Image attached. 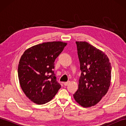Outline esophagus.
<instances>
[{"label": "esophagus", "instance_id": "34e87169", "mask_svg": "<svg viewBox=\"0 0 126 126\" xmlns=\"http://www.w3.org/2000/svg\"><path fill=\"white\" fill-rule=\"evenodd\" d=\"M69 83H70V81H68L64 83V85L65 86H66V85H68Z\"/></svg>", "mask_w": 126, "mask_h": 126}]
</instances>
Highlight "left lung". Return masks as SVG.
Masks as SVG:
<instances>
[{"mask_svg": "<svg viewBox=\"0 0 126 126\" xmlns=\"http://www.w3.org/2000/svg\"><path fill=\"white\" fill-rule=\"evenodd\" d=\"M81 74L74 97L83 107L95 106L109 89L111 66L102 51L86 42H76Z\"/></svg>", "mask_w": 126, "mask_h": 126, "instance_id": "8db88e82", "label": "left lung"}]
</instances>
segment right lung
I'll list each match as a JSON object with an SVG mask.
<instances>
[{
  "instance_id": "right-lung-1",
  "label": "right lung",
  "mask_w": 126,
  "mask_h": 126,
  "mask_svg": "<svg viewBox=\"0 0 126 126\" xmlns=\"http://www.w3.org/2000/svg\"><path fill=\"white\" fill-rule=\"evenodd\" d=\"M66 45L62 42L43 43L29 48L21 57L19 81L23 92L34 103L48 102L61 88L53 71L54 62Z\"/></svg>"
}]
</instances>
